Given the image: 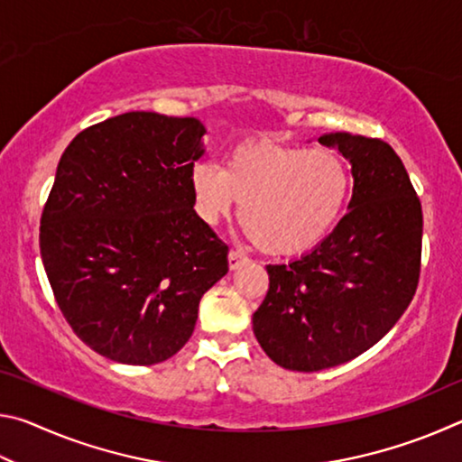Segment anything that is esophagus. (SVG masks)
Segmentation results:
<instances>
[{
	"label": "esophagus",
	"mask_w": 462,
	"mask_h": 462,
	"mask_svg": "<svg viewBox=\"0 0 462 462\" xmlns=\"http://www.w3.org/2000/svg\"><path fill=\"white\" fill-rule=\"evenodd\" d=\"M246 263H248V256L246 254L238 253V250H230V254H228V267H230V271H236L240 267H245Z\"/></svg>",
	"instance_id": "esophagus-1"
}]
</instances>
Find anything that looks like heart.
<instances>
[{"mask_svg":"<svg viewBox=\"0 0 462 462\" xmlns=\"http://www.w3.org/2000/svg\"><path fill=\"white\" fill-rule=\"evenodd\" d=\"M195 212L206 224L228 216L240 201L248 240L267 254H300L319 245L340 220L350 191L344 161L330 148L248 143L224 167L191 169Z\"/></svg>","mask_w":462,"mask_h":462,"instance_id":"obj_1","label":"heart"}]
</instances>
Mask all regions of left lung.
Masks as SVG:
<instances>
[{
    "label": "left lung",
    "mask_w": 462,
    "mask_h": 462,
    "mask_svg": "<svg viewBox=\"0 0 462 462\" xmlns=\"http://www.w3.org/2000/svg\"><path fill=\"white\" fill-rule=\"evenodd\" d=\"M319 144L350 162L348 214L289 264H267L253 330L273 363L314 373L353 361L408 310L420 277L421 206L387 143L328 132Z\"/></svg>",
    "instance_id": "8db88e82"
}]
</instances>
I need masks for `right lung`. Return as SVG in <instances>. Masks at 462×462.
<instances>
[{"instance_id": "add662e5", "label": "right lung", "mask_w": 462, "mask_h": 462, "mask_svg": "<svg viewBox=\"0 0 462 462\" xmlns=\"http://www.w3.org/2000/svg\"><path fill=\"white\" fill-rule=\"evenodd\" d=\"M198 118L128 112L77 134L41 220V254L75 334L122 365L167 361L191 338L228 246L195 214Z\"/></svg>"}]
</instances>
